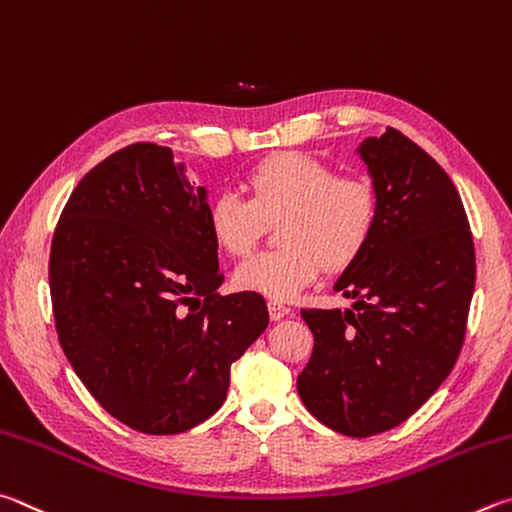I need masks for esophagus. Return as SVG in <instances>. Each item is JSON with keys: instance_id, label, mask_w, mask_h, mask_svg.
Instances as JSON below:
<instances>
[{"instance_id": "esophagus-1", "label": "esophagus", "mask_w": 512, "mask_h": 512, "mask_svg": "<svg viewBox=\"0 0 512 512\" xmlns=\"http://www.w3.org/2000/svg\"><path fill=\"white\" fill-rule=\"evenodd\" d=\"M267 310H270V319L272 321H281L283 317H288L290 315V308L285 306V303H281V301H267Z\"/></svg>"}]
</instances>
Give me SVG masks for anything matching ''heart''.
<instances>
[{"mask_svg":"<svg viewBox=\"0 0 512 512\" xmlns=\"http://www.w3.org/2000/svg\"><path fill=\"white\" fill-rule=\"evenodd\" d=\"M247 200L222 191L211 200L206 224L215 245L229 256H245L265 222L276 224L281 247L261 251L238 265L240 290L274 301L294 299L321 272H342L364 254L378 224L380 202L364 177H337L324 161L283 152L247 173Z\"/></svg>","mask_w":512,"mask_h":512,"instance_id":"obj_1","label":"heart"}]
</instances>
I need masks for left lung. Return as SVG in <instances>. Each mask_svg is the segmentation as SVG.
I'll return each mask as SVG.
<instances>
[{"label":"left lung","mask_w":512,"mask_h":512,"mask_svg":"<svg viewBox=\"0 0 512 512\" xmlns=\"http://www.w3.org/2000/svg\"><path fill=\"white\" fill-rule=\"evenodd\" d=\"M357 152L378 224L335 283L353 308L301 310L315 348L297 389L319 423L366 438L405 423L454 369L477 265L459 191L418 143L387 128Z\"/></svg>","instance_id":"left-lung-1"}]
</instances>
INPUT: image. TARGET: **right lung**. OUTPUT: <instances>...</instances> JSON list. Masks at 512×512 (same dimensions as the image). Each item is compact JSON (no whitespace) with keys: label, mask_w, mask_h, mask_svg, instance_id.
Segmentation results:
<instances>
[{"label":"right lung","mask_w":512,"mask_h":512,"mask_svg":"<svg viewBox=\"0 0 512 512\" xmlns=\"http://www.w3.org/2000/svg\"><path fill=\"white\" fill-rule=\"evenodd\" d=\"M206 188L173 150L132 143L80 179L51 240L62 351L107 414L168 436L222 407L231 364L270 324L256 292L222 297Z\"/></svg>","instance_id":"add662e5"}]
</instances>
